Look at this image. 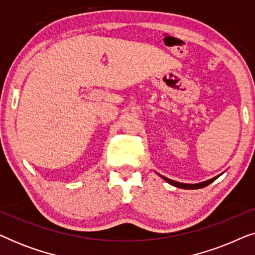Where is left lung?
Returning a JSON list of instances; mask_svg holds the SVG:
<instances>
[{
    "label": "left lung",
    "mask_w": 255,
    "mask_h": 255,
    "mask_svg": "<svg viewBox=\"0 0 255 255\" xmlns=\"http://www.w3.org/2000/svg\"><path fill=\"white\" fill-rule=\"evenodd\" d=\"M162 177L163 180L165 181H167V182H168L169 184H172V186H175V187H177V188H182V189H200V188H204V187H207L208 184H210L211 182H214V181L217 179V177L219 176H216V177H212V179H210V180H208V181H204V182H200V183H195V184H189V183H181V182H177V181H173V180H170V179H168V177H165V176H162V175H160Z\"/></svg>",
    "instance_id": "1"
}]
</instances>
